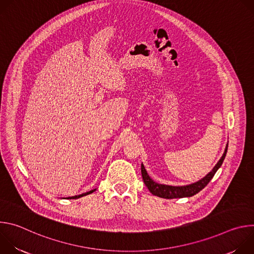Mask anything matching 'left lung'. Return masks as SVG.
<instances>
[{"mask_svg": "<svg viewBox=\"0 0 254 254\" xmlns=\"http://www.w3.org/2000/svg\"><path fill=\"white\" fill-rule=\"evenodd\" d=\"M227 148H228V144L226 146L223 156L221 157L219 162L216 164V166L213 168V170L206 177H204L203 179H201L196 183H193V184L187 185V186H178V187L158 184V183L154 182V181L149 177L146 169H144L143 165L141 164V176H142L143 183L148 187V189L150 190V192L153 195L161 197V198L174 199V198H183V197L194 196L195 194H197L198 192H200L202 189H204L207 186V184L210 182L211 179L214 177L217 170L220 168V166L222 165V163L225 159V156L227 153Z\"/></svg>", "mask_w": 254, "mask_h": 254, "instance_id": "left-lung-1", "label": "left lung"}]
</instances>
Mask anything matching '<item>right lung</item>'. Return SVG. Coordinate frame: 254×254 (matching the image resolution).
Returning a JSON list of instances; mask_svg holds the SVG:
<instances>
[{
	"label": "right lung",
	"mask_w": 254,
	"mask_h": 254,
	"mask_svg": "<svg viewBox=\"0 0 254 254\" xmlns=\"http://www.w3.org/2000/svg\"><path fill=\"white\" fill-rule=\"evenodd\" d=\"M95 191V189L94 190H91V191H89V192H86V193H83V194H81V195H78V196H73V197H69V198H67V199H76V198H80V197H82V196H86V195H88V194H91L92 192H94Z\"/></svg>",
	"instance_id": "obj_1"
}]
</instances>
